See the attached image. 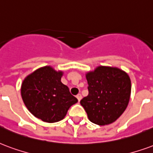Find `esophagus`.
Wrapping results in <instances>:
<instances>
[{
    "label": "esophagus",
    "instance_id": "esophagus-1",
    "mask_svg": "<svg viewBox=\"0 0 153 153\" xmlns=\"http://www.w3.org/2000/svg\"><path fill=\"white\" fill-rule=\"evenodd\" d=\"M76 97L79 101H80V100L82 99V96H81V94H78V95L76 96Z\"/></svg>",
    "mask_w": 153,
    "mask_h": 153
}]
</instances>
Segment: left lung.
Returning a JSON list of instances; mask_svg holds the SVG:
<instances>
[{
	"label": "left lung",
	"mask_w": 153,
	"mask_h": 153,
	"mask_svg": "<svg viewBox=\"0 0 153 153\" xmlns=\"http://www.w3.org/2000/svg\"><path fill=\"white\" fill-rule=\"evenodd\" d=\"M88 95L80 100L91 123H114L128 105L131 83L127 74L118 68L99 66L86 74Z\"/></svg>",
	"instance_id": "obj_1"
}]
</instances>
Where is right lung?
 <instances>
[{
    "instance_id": "right-lung-1",
    "label": "right lung",
    "mask_w": 153,
    "mask_h": 153,
    "mask_svg": "<svg viewBox=\"0 0 153 153\" xmlns=\"http://www.w3.org/2000/svg\"><path fill=\"white\" fill-rule=\"evenodd\" d=\"M62 74L45 66L22 82L21 95L26 107L35 117L46 123L62 120L71 105L78 102L67 86L61 82Z\"/></svg>"
}]
</instances>
